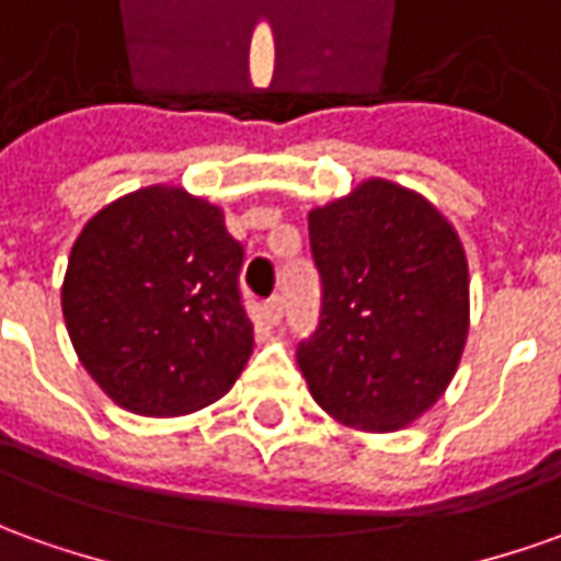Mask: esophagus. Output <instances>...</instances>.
I'll return each mask as SVG.
<instances>
[{"label":"esophagus","instance_id":"34e87169","mask_svg":"<svg viewBox=\"0 0 561 561\" xmlns=\"http://www.w3.org/2000/svg\"><path fill=\"white\" fill-rule=\"evenodd\" d=\"M265 314H268V320L277 327V323L284 320V299H280V296H272V299L265 302Z\"/></svg>","mask_w":561,"mask_h":561}]
</instances>
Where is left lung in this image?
Wrapping results in <instances>:
<instances>
[{
	"label": "left lung",
	"instance_id": "left-lung-1",
	"mask_svg": "<svg viewBox=\"0 0 561 561\" xmlns=\"http://www.w3.org/2000/svg\"><path fill=\"white\" fill-rule=\"evenodd\" d=\"M320 323L299 342L311 397L360 431H397L439 400L467 339V259L434 204L369 180L308 214Z\"/></svg>",
	"mask_w": 561,
	"mask_h": 561
}]
</instances>
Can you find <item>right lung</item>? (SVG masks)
<instances>
[{"label":"right lung","instance_id":"right-lung-1","mask_svg":"<svg viewBox=\"0 0 561 561\" xmlns=\"http://www.w3.org/2000/svg\"><path fill=\"white\" fill-rule=\"evenodd\" d=\"M241 265L214 204L168 185L112 201L76 238L64 280L81 366L149 419L219 400L253 351Z\"/></svg>","mask_w":561,"mask_h":561}]
</instances>
